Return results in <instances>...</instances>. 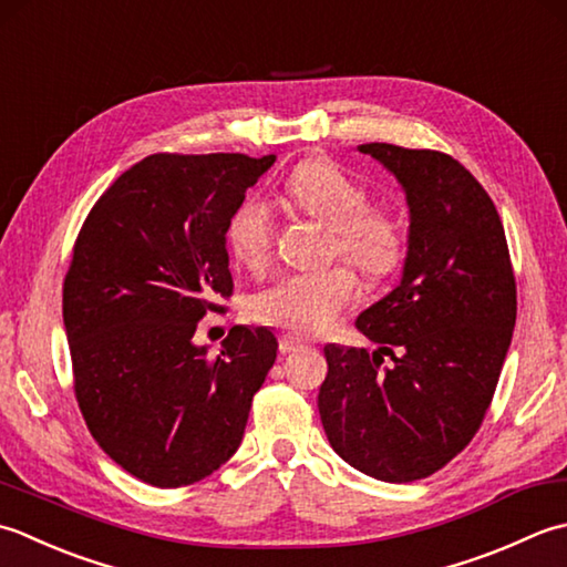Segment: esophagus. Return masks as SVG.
<instances>
[{
  "label": "esophagus",
  "mask_w": 567,
  "mask_h": 567,
  "mask_svg": "<svg viewBox=\"0 0 567 567\" xmlns=\"http://www.w3.org/2000/svg\"><path fill=\"white\" fill-rule=\"evenodd\" d=\"M279 350L281 354H288V352H296V350H303V342L291 338V334H281L279 338Z\"/></svg>",
  "instance_id": "esophagus-1"
}]
</instances>
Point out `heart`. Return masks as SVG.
Returning a JSON list of instances; mask_svg holds the SVG:
<instances>
[{
    "instance_id": "b5f03b06",
    "label": "heart",
    "mask_w": 567,
    "mask_h": 567,
    "mask_svg": "<svg viewBox=\"0 0 567 567\" xmlns=\"http://www.w3.org/2000/svg\"><path fill=\"white\" fill-rule=\"evenodd\" d=\"M284 198L332 235V257H340L372 281L386 279L406 254V235L394 215L369 210L372 198L360 181L332 161H303L284 183ZM274 217L267 203L247 200L227 225L233 257L251 271L267 267L274 254ZM354 276L334 267L318 274H284L251 298V316L264 326L298 338L328 332L354 303Z\"/></svg>"
}]
</instances>
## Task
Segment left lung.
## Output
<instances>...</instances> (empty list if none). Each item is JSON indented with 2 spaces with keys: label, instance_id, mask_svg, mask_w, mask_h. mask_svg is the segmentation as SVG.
Returning <instances> with one entry per match:
<instances>
[{
  "label": "left lung",
  "instance_id": "left-lung-1",
  "mask_svg": "<svg viewBox=\"0 0 567 567\" xmlns=\"http://www.w3.org/2000/svg\"><path fill=\"white\" fill-rule=\"evenodd\" d=\"M406 193L401 284L357 318L379 344H326L320 421L334 453L381 482L445 467L475 437L516 322L504 225L477 178L431 148L362 144ZM398 352L394 353L393 350ZM395 364L381 368L383 354Z\"/></svg>",
  "mask_w": 567,
  "mask_h": 567
}]
</instances>
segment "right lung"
Here are the masks:
<instances>
[{
	"instance_id": "right-lung-1",
	"label": "right lung",
	"mask_w": 567,
	"mask_h": 567,
	"mask_svg": "<svg viewBox=\"0 0 567 567\" xmlns=\"http://www.w3.org/2000/svg\"><path fill=\"white\" fill-rule=\"evenodd\" d=\"M274 161L146 156L78 235L63 284L78 406L97 445L154 487H186L237 453L274 367L269 328L235 326L215 357L193 342L233 296L227 225Z\"/></svg>"
}]
</instances>
